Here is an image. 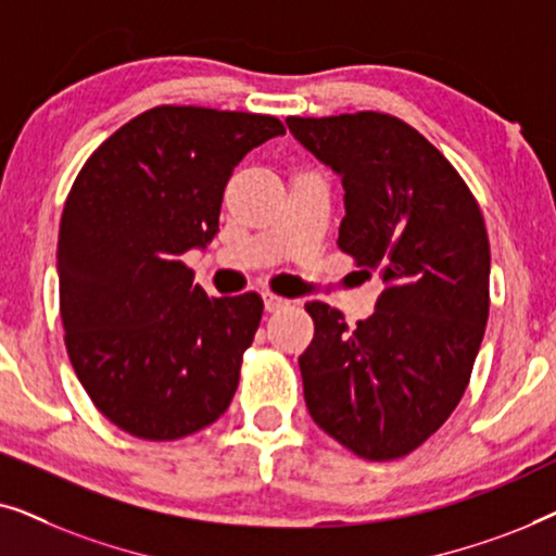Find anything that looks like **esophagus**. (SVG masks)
<instances>
[{
    "label": "esophagus",
    "mask_w": 556,
    "mask_h": 556,
    "mask_svg": "<svg viewBox=\"0 0 556 556\" xmlns=\"http://www.w3.org/2000/svg\"><path fill=\"white\" fill-rule=\"evenodd\" d=\"M263 303H265V311H280V308H286L291 301L280 299V295L270 293V291H263Z\"/></svg>",
    "instance_id": "1"
}]
</instances>
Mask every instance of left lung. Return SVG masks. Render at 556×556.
<instances>
[{
    "instance_id": "left-lung-1",
    "label": "left lung",
    "mask_w": 556,
    "mask_h": 556,
    "mask_svg": "<svg viewBox=\"0 0 556 556\" xmlns=\"http://www.w3.org/2000/svg\"><path fill=\"white\" fill-rule=\"evenodd\" d=\"M344 187L337 245L384 291L352 331L306 303L314 341L299 356L314 422L367 460L413 453L466 392L489 321L483 215L451 162L405 121L362 111L286 118Z\"/></svg>"
}]
</instances>
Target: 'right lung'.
<instances>
[{
  "instance_id": "obj_1",
  "label": "right lung",
  "mask_w": 556,
  "mask_h": 556,
  "mask_svg": "<svg viewBox=\"0 0 556 556\" xmlns=\"http://www.w3.org/2000/svg\"><path fill=\"white\" fill-rule=\"evenodd\" d=\"M257 113L156 105L83 166L58 235L60 316L93 405L143 440H177L230 407L263 299H210L181 263L219 232L232 169L283 136Z\"/></svg>"
}]
</instances>
